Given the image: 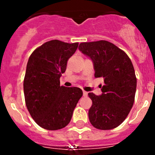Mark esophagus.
I'll return each mask as SVG.
<instances>
[{
  "label": "esophagus",
  "instance_id": "1",
  "mask_svg": "<svg viewBox=\"0 0 155 155\" xmlns=\"http://www.w3.org/2000/svg\"><path fill=\"white\" fill-rule=\"evenodd\" d=\"M87 91H83V96L84 97H87Z\"/></svg>",
  "mask_w": 155,
  "mask_h": 155
}]
</instances>
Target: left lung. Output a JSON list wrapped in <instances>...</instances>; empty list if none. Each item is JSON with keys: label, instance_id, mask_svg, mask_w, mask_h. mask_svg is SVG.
<instances>
[{"label": "left lung", "instance_id": "8db88e82", "mask_svg": "<svg viewBox=\"0 0 155 155\" xmlns=\"http://www.w3.org/2000/svg\"><path fill=\"white\" fill-rule=\"evenodd\" d=\"M79 49L93 61L94 76L104 78L102 94L88 93L92 106L91 124L100 130L119 126L129 114L135 99L137 78L127 54L107 40L82 43Z\"/></svg>", "mask_w": 155, "mask_h": 155}]
</instances>
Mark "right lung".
Wrapping results in <instances>:
<instances>
[{
	"label": "right lung",
	"mask_w": 155,
	"mask_h": 155,
	"mask_svg": "<svg viewBox=\"0 0 155 155\" xmlns=\"http://www.w3.org/2000/svg\"><path fill=\"white\" fill-rule=\"evenodd\" d=\"M78 45L50 40L36 48L28 59L23 84L26 107L35 122L46 130L68 125L82 96L79 87L60 85L61 76Z\"/></svg>",
	"instance_id": "add662e5"
}]
</instances>
